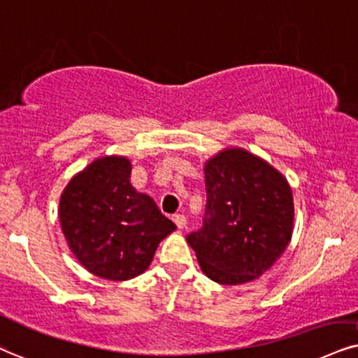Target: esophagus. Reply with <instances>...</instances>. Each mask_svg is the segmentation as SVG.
Masks as SVG:
<instances>
[{
	"label": "esophagus",
	"instance_id": "obj_1",
	"mask_svg": "<svg viewBox=\"0 0 358 358\" xmlns=\"http://www.w3.org/2000/svg\"><path fill=\"white\" fill-rule=\"evenodd\" d=\"M172 220H174V224L179 229H184L187 226V219H186V215H184V214H176L174 217H172Z\"/></svg>",
	"mask_w": 358,
	"mask_h": 358
}]
</instances>
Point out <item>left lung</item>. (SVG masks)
Masks as SVG:
<instances>
[{"label":"left lung","mask_w":358,"mask_h":358,"mask_svg":"<svg viewBox=\"0 0 358 358\" xmlns=\"http://www.w3.org/2000/svg\"><path fill=\"white\" fill-rule=\"evenodd\" d=\"M204 176V226L187 236L202 272L224 285L259 279L292 239V189L275 167L241 148L210 157Z\"/></svg>","instance_id":"obj_1"}]
</instances>
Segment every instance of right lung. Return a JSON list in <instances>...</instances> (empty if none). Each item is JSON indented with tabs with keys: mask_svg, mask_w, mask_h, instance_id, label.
Wrapping results in <instances>:
<instances>
[{
	"mask_svg": "<svg viewBox=\"0 0 358 358\" xmlns=\"http://www.w3.org/2000/svg\"><path fill=\"white\" fill-rule=\"evenodd\" d=\"M124 156L94 159L74 174L59 199V222L69 249L87 272L129 280L151 266L156 249L176 224L148 194L131 184Z\"/></svg>",
	"mask_w": 358,
	"mask_h": 358,
	"instance_id": "obj_1",
	"label": "right lung"
}]
</instances>
